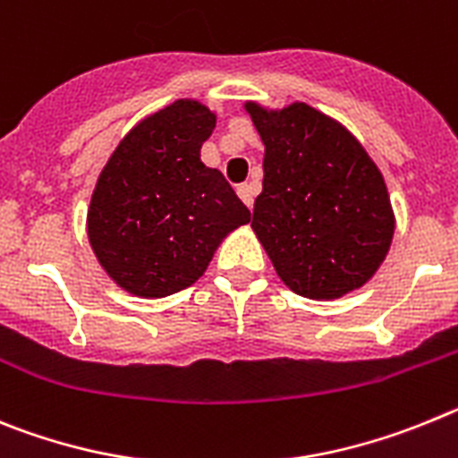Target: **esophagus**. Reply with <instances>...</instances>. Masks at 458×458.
Listing matches in <instances>:
<instances>
[{"label": "esophagus", "instance_id": "34e87169", "mask_svg": "<svg viewBox=\"0 0 458 458\" xmlns=\"http://www.w3.org/2000/svg\"><path fill=\"white\" fill-rule=\"evenodd\" d=\"M237 193H239V199L244 200L246 208H253V199H255V187H253V184H250V182L239 184Z\"/></svg>", "mask_w": 458, "mask_h": 458}]
</instances>
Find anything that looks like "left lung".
Instances as JSON below:
<instances>
[{
  "label": "left lung",
  "instance_id": "left-lung-1",
  "mask_svg": "<svg viewBox=\"0 0 458 458\" xmlns=\"http://www.w3.org/2000/svg\"><path fill=\"white\" fill-rule=\"evenodd\" d=\"M246 111L265 143V180L250 228L292 292L337 299L383 262L394 216L381 171L349 130L294 102Z\"/></svg>",
  "mask_w": 458,
  "mask_h": 458
}]
</instances>
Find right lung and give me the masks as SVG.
I'll return each instance as SVG.
<instances>
[{
  "label": "right lung",
  "mask_w": 458,
  "mask_h": 458,
  "mask_svg": "<svg viewBox=\"0 0 458 458\" xmlns=\"http://www.w3.org/2000/svg\"><path fill=\"white\" fill-rule=\"evenodd\" d=\"M216 116L178 100L139 123L102 168L89 239L106 274L137 296H168L203 276L214 249L250 212L200 146Z\"/></svg>",
  "instance_id": "add662e5"
}]
</instances>
